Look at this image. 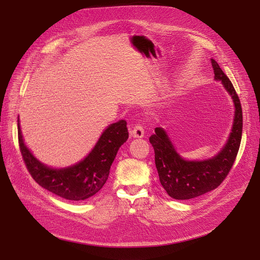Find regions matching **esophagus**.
Returning <instances> with one entry per match:
<instances>
[{"instance_id": "obj_1", "label": "esophagus", "mask_w": 260, "mask_h": 260, "mask_svg": "<svg viewBox=\"0 0 260 260\" xmlns=\"http://www.w3.org/2000/svg\"><path fill=\"white\" fill-rule=\"evenodd\" d=\"M129 133H131V136L134 137V138H143V136H144V129L140 125V124H137V125H135L131 129Z\"/></svg>"}]
</instances>
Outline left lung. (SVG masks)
<instances>
[{
	"mask_svg": "<svg viewBox=\"0 0 260 260\" xmlns=\"http://www.w3.org/2000/svg\"><path fill=\"white\" fill-rule=\"evenodd\" d=\"M214 81L221 82L233 100L234 121L230 136L223 148L212 157L201 160H189L180 155L168 133L156 127L150 142L155 152V165L160 184L167 193L175 200H190L216 189L229 174L236 159L242 136V109L240 100L230 78L221 70L218 62L210 59Z\"/></svg>",
	"mask_w": 260,
	"mask_h": 260,
	"instance_id": "8db88e82",
	"label": "left lung"
}]
</instances>
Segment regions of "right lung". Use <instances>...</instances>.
Segmentation results:
<instances>
[{
    "mask_svg": "<svg viewBox=\"0 0 260 260\" xmlns=\"http://www.w3.org/2000/svg\"><path fill=\"white\" fill-rule=\"evenodd\" d=\"M18 137L27 170L42 188L66 200L85 201L105 185L120 146L128 139V132L125 120L109 124L85 158L63 168L50 167L32 154L22 136L19 118Z\"/></svg>",
    "mask_w": 260,
    "mask_h": 260,
    "instance_id": "add662e5",
    "label": "right lung"
}]
</instances>
